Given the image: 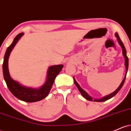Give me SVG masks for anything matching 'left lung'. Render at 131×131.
I'll return each instance as SVG.
<instances>
[{"instance_id": "obj_1", "label": "left lung", "mask_w": 131, "mask_h": 131, "mask_svg": "<svg viewBox=\"0 0 131 131\" xmlns=\"http://www.w3.org/2000/svg\"><path fill=\"white\" fill-rule=\"evenodd\" d=\"M115 36L116 37H117V39H118V42L119 43V45L121 46V47H122V50H123V56L124 57V58H125V67H126V75H125V77H124V79H123V80L122 81V82L121 83V84H120L119 86V88L117 89L116 91L114 92H113L112 94L108 95L107 96H105V97H103V98L100 99H93L91 96H89V95L88 94V93L84 91L83 89H82V88H81L80 85L78 84V83L77 82H76V80H75V79L74 78H73V79H74V82L75 83V84H76V86H77V88L78 89V90H79V92H81V95H82V96H83L84 97L85 99H87V100H89V101H94V102H104V101H106V100H108V99L112 98L113 97H114V96L116 94H117V93L119 91H120V89H121V88L123 87V84H124V81H125V79H126V74H127V70H128V67H129V59H128V57H127V55H126V49H125V47H124V44H123V42L121 41V39L119 38V37L118 36V34L117 32L115 33Z\"/></svg>"}]
</instances>
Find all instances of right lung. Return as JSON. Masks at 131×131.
Here are the masks:
<instances>
[{
	"mask_svg": "<svg viewBox=\"0 0 131 131\" xmlns=\"http://www.w3.org/2000/svg\"><path fill=\"white\" fill-rule=\"evenodd\" d=\"M23 35V32L18 34L13 40L12 43L7 48L6 50L2 65L4 78L8 89L12 94L19 100L26 102H38L46 98L49 94L55 78L62 70L63 65H54L49 68L46 82L41 88L38 89L23 86L19 84L18 82L13 80L9 74L8 68V57L14 46Z\"/></svg>",
	"mask_w": 131,
	"mask_h": 131,
	"instance_id": "1",
	"label": "right lung"
}]
</instances>
